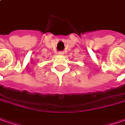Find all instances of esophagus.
I'll return each instance as SVG.
<instances>
[{
  "instance_id": "esophagus-1",
  "label": "esophagus",
  "mask_w": 125,
  "mask_h": 125,
  "mask_svg": "<svg viewBox=\"0 0 125 125\" xmlns=\"http://www.w3.org/2000/svg\"><path fill=\"white\" fill-rule=\"evenodd\" d=\"M58 54H59V55H63V54H64V52H59V53H58Z\"/></svg>"
}]
</instances>
